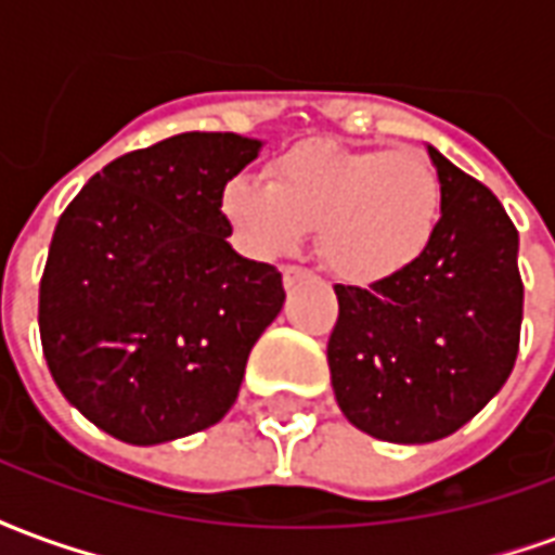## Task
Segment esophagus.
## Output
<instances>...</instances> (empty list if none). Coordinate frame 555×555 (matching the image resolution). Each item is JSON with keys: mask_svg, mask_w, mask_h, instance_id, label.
Returning <instances> with one entry per match:
<instances>
[{"mask_svg": "<svg viewBox=\"0 0 555 555\" xmlns=\"http://www.w3.org/2000/svg\"><path fill=\"white\" fill-rule=\"evenodd\" d=\"M306 276H309V270H306V267H297V264L282 267V282H285V288H294V285L302 282Z\"/></svg>", "mask_w": 555, "mask_h": 555, "instance_id": "34e87169", "label": "esophagus"}]
</instances>
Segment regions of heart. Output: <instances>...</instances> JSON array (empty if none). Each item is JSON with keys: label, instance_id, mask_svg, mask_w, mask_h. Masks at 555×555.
<instances>
[{"label": "heart", "instance_id": "heart-1", "mask_svg": "<svg viewBox=\"0 0 555 555\" xmlns=\"http://www.w3.org/2000/svg\"><path fill=\"white\" fill-rule=\"evenodd\" d=\"M437 169L418 151H360L326 139L285 147L267 181L234 175L219 217L246 255L294 253L318 229V253L345 282L372 285L404 273L440 225Z\"/></svg>", "mask_w": 555, "mask_h": 555}]
</instances>
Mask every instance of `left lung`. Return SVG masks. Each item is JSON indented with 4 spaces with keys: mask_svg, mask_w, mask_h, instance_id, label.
I'll list each match as a JSON object with an SVG mask.
<instances>
[{
    "mask_svg": "<svg viewBox=\"0 0 555 555\" xmlns=\"http://www.w3.org/2000/svg\"><path fill=\"white\" fill-rule=\"evenodd\" d=\"M440 225L416 264L369 288L336 285L326 362L341 413L389 442H434L496 396L517 360L524 282L500 198L428 145Z\"/></svg>",
    "mask_w": 555,
    "mask_h": 555,
    "instance_id": "8db88e82",
    "label": "left lung"
}]
</instances>
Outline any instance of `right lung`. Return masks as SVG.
Masks as SVG:
<instances>
[{
  "mask_svg": "<svg viewBox=\"0 0 555 555\" xmlns=\"http://www.w3.org/2000/svg\"><path fill=\"white\" fill-rule=\"evenodd\" d=\"M258 151L237 133L163 139L103 166L59 217L38 297L43 357L115 440L217 425L282 312V273L234 253L219 217L222 183Z\"/></svg>",
  "mask_w": 555,
  "mask_h": 555,
  "instance_id": "obj_1",
  "label": "right lung"
}]
</instances>
